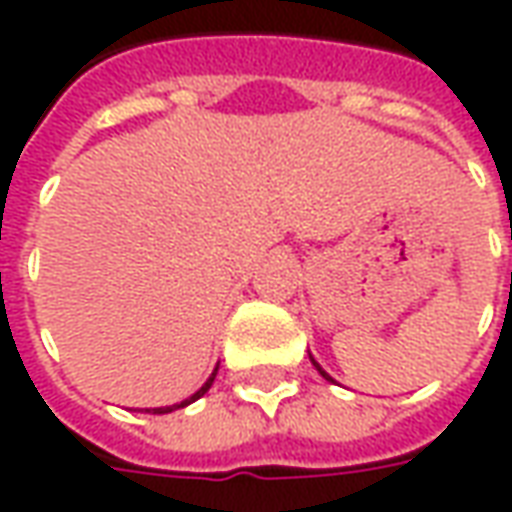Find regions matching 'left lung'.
Here are the masks:
<instances>
[{"instance_id":"left-lung-1","label":"left lung","mask_w":512,"mask_h":512,"mask_svg":"<svg viewBox=\"0 0 512 512\" xmlns=\"http://www.w3.org/2000/svg\"><path fill=\"white\" fill-rule=\"evenodd\" d=\"M310 362H312V365H315V370H318V373H321V376H323V378H326V381H334V378H332V376H329V373H326V370H323V367H321V365H318V362H315V359H312V354H310Z\"/></svg>"}]
</instances>
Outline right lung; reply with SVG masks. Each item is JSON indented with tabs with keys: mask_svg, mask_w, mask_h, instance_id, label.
Here are the masks:
<instances>
[{
	"mask_svg": "<svg viewBox=\"0 0 512 512\" xmlns=\"http://www.w3.org/2000/svg\"><path fill=\"white\" fill-rule=\"evenodd\" d=\"M216 373H219V365L213 367V373H211V376H208V381H205V384H202L200 389H197V392H194V395H191V397H186V400H180V403H175V406L145 408V411H150V414H169V411H175V408H183V406H189V403H194V400H200V397L205 395V392H208V389H211V384H213V378H216Z\"/></svg>",
	"mask_w": 512,
	"mask_h": 512,
	"instance_id": "right-lung-1",
	"label": "right lung"
}]
</instances>
